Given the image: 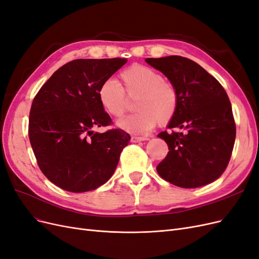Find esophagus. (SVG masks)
<instances>
[{
  "mask_svg": "<svg viewBox=\"0 0 259 259\" xmlns=\"http://www.w3.org/2000/svg\"><path fill=\"white\" fill-rule=\"evenodd\" d=\"M148 138L147 137H136V136H133L132 137V142L133 143H140V142H145V140H147Z\"/></svg>",
  "mask_w": 259,
  "mask_h": 259,
  "instance_id": "34e87169",
  "label": "esophagus"
}]
</instances>
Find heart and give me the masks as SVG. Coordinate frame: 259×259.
Returning a JSON list of instances; mask_svg holds the SVG:
<instances>
[{
  "label": "heart",
  "mask_w": 259,
  "mask_h": 259,
  "mask_svg": "<svg viewBox=\"0 0 259 259\" xmlns=\"http://www.w3.org/2000/svg\"><path fill=\"white\" fill-rule=\"evenodd\" d=\"M123 88L113 79L100 83L97 96L104 110L112 116H121L127 107L124 91L130 97L138 96L135 108L138 112L122 117L116 125L131 134H145L156 124L164 126L175 116L178 109V93L173 83L164 80L155 69L133 65L121 72Z\"/></svg>",
  "instance_id": "1"
}]
</instances>
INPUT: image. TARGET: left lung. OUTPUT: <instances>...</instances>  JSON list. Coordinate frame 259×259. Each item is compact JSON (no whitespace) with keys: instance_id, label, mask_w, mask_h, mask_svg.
<instances>
[{"instance_id":"obj_1","label":"left lung","mask_w":259,"mask_h":259,"mask_svg":"<svg viewBox=\"0 0 259 259\" xmlns=\"http://www.w3.org/2000/svg\"><path fill=\"white\" fill-rule=\"evenodd\" d=\"M173 83L178 93V109L167 128L161 132L168 153L158 174L182 188H198L222 176L231 158L236 123L226 91L197 62L182 56L147 58Z\"/></svg>"}]
</instances>
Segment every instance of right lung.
<instances>
[{
	"label": "right lung",
	"mask_w": 259,
	"mask_h": 259,
	"mask_svg": "<svg viewBox=\"0 0 259 259\" xmlns=\"http://www.w3.org/2000/svg\"><path fill=\"white\" fill-rule=\"evenodd\" d=\"M126 58L75 59L60 67L35 95L29 139L37 165L50 182L70 192L95 190L113 175L131 136L111 125L97 96Z\"/></svg>",
	"instance_id": "right-lung-1"
}]
</instances>
